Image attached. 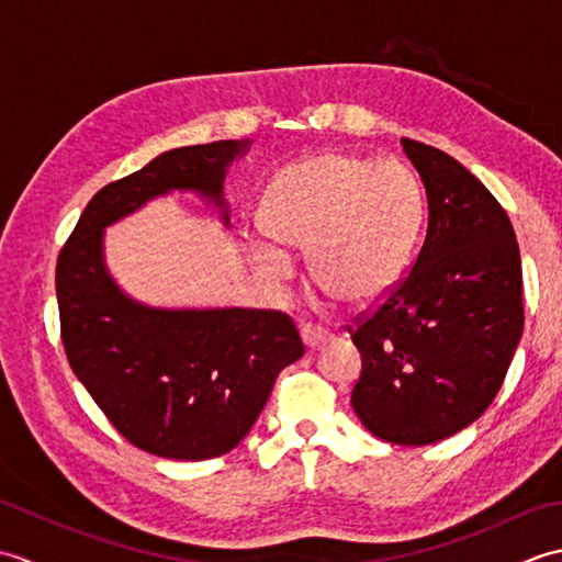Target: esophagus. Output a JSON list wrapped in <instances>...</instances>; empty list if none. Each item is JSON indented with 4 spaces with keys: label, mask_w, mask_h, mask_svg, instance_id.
Segmentation results:
<instances>
[{
    "label": "esophagus",
    "mask_w": 562,
    "mask_h": 562,
    "mask_svg": "<svg viewBox=\"0 0 562 562\" xmlns=\"http://www.w3.org/2000/svg\"><path fill=\"white\" fill-rule=\"evenodd\" d=\"M300 330H302V340L308 350H316L318 345H324L330 338V333L326 328L314 326V324H302Z\"/></svg>",
    "instance_id": "34e87169"
}]
</instances>
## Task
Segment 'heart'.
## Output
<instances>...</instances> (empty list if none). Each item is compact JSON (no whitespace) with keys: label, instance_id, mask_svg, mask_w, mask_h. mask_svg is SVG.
Here are the masks:
<instances>
[{"label":"heart","instance_id":"obj_1","mask_svg":"<svg viewBox=\"0 0 562 562\" xmlns=\"http://www.w3.org/2000/svg\"><path fill=\"white\" fill-rule=\"evenodd\" d=\"M420 222L423 188L401 159L314 154L282 169L266 198L268 234L308 254L316 290L350 308L374 304L396 288ZM280 246H250L266 278L292 274V258Z\"/></svg>","mask_w":562,"mask_h":562}]
</instances>
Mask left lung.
Segmentation results:
<instances>
[{"label": "left lung", "instance_id": "1", "mask_svg": "<svg viewBox=\"0 0 562 562\" xmlns=\"http://www.w3.org/2000/svg\"><path fill=\"white\" fill-rule=\"evenodd\" d=\"M427 193V236L405 278L348 326L362 355L352 408L374 437L423 447L493 403L524 328L521 258L503 205L437 147L403 137Z\"/></svg>", "mask_w": 562, "mask_h": 562}]
</instances>
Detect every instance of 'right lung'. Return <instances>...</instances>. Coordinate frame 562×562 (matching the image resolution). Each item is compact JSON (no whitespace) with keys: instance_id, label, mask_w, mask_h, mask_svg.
I'll return each instance as SVG.
<instances>
[{"instance_id":"right-lung-1","label":"right lung","mask_w":562,"mask_h":562,"mask_svg":"<svg viewBox=\"0 0 562 562\" xmlns=\"http://www.w3.org/2000/svg\"><path fill=\"white\" fill-rule=\"evenodd\" d=\"M248 145L222 139L171 149L103 186L57 256L59 336L71 372L117 432L154 457L202 461L232 451L254 427L274 379L304 355L288 314L151 308L117 290L103 266V229L147 200L195 190L224 205V171Z\"/></svg>"}]
</instances>
